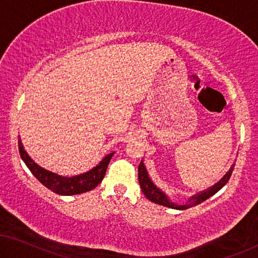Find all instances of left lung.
Masks as SVG:
<instances>
[{"instance_id":"8db88e82","label":"left lung","mask_w":258,"mask_h":258,"mask_svg":"<svg viewBox=\"0 0 258 258\" xmlns=\"http://www.w3.org/2000/svg\"><path fill=\"white\" fill-rule=\"evenodd\" d=\"M233 169H234V166L230 168V170L224 176V178H222L221 180H219V182L215 184V185H213L212 187H210L209 190L202 192V194L191 197L189 201H187L185 205H178V204H175V203H172L171 201H169L167 196L164 195L160 189H157L155 185H154V183L152 182L151 178L148 177L147 170H146V168L144 166V163H142V161L139 164V168H138V172H139L138 175H139V183H140L141 190H142V192H144V195L146 196V198L149 199V201L153 202V203L159 204V205L170 207V209L186 210V209H189V207L196 206V205H198V204L205 202L206 199H209L211 197V196L217 194V192L220 190L222 186L226 185V183H227L229 180L230 176H232Z\"/></svg>"}]
</instances>
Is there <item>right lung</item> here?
<instances>
[{
    "instance_id": "right-lung-1",
    "label": "right lung",
    "mask_w": 258,
    "mask_h": 258,
    "mask_svg": "<svg viewBox=\"0 0 258 258\" xmlns=\"http://www.w3.org/2000/svg\"><path fill=\"white\" fill-rule=\"evenodd\" d=\"M18 149L22 160L24 161L26 167L30 169V171L32 172L34 177L47 189L61 196L80 195L83 194V192L90 191L97 186L102 182L103 178H104L107 166H109L111 157L113 155V153L106 155L99 162L98 166L91 169L90 171L84 172V174L79 176H73V177H63V176L54 174V172L48 171L40 166H38L28 155V153L24 151L21 139H18Z\"/></svg>"
}]
</instances>
